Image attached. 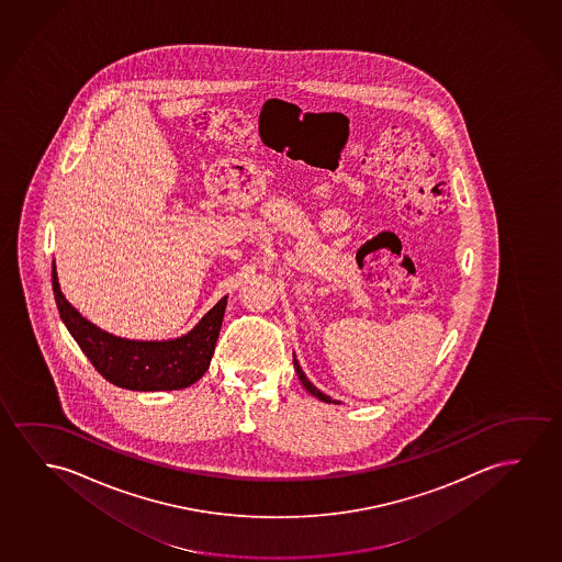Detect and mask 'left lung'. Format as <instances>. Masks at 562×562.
<instances>
[{
    "mask_svg": "<svg viewBox=\"0 0 562 562\" xmlns=\"http://www.w3.org/2000/svg\"><path fill=\"white\" fill-rule=\"evenodd\" d=\"M293 367H295V373H297V376H300V381H302L303 386H305V391L310 392V394H313L315 398L323 400V402H326V404H340L338 400H333L330 396H326V394H323V392L318 391L317 386L315 384L311 383L310 379L305 376V373L302 371V367H300V361L295 359V353H293Z\"/></svg>",
    "mask_w": 562,
    "mask_h": 562,
    "instance_id": "obj_1",
    "label": "left lung"
}]
</instances>
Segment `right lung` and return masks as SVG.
Listing matches in <instances>:
<instances>
[{"label": "right lung", "mask_w": 562, "mask_h": 562, "mask_svg": "<svg viewBox=\"0 0 562 562\" xmlns=\"http://www.w3.org/2000/svg\"><path fill=\"white\" fill-rule=\"evenodd\" d=\"M52 290L59 317L98 373L115 386L138 392L179 391L196 383L211 366L228 303V295H224L179 338L130 340L92 325L67 302L57 282L56 260L52 265Z\"/></svg>", "instance_id": "1"}]
</instances>
